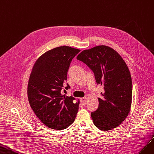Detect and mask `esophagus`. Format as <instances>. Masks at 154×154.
<instances>
[{
	"label": "esophagus",
	"mask_w": 154,
	"mask_h": 154,
	"mask_svg": "<svg viewBox=\"0 0 154 154\" xmlns=\"http://www.w3.org/2000/svg\"><path fill=\"white\" fill-rule=\"evenodd\" d=\"M81 102L82 105H86V102H87V97H82L81 99Z\"/></svg>",
	"instance_id": "obj_1"
}]
</instances>
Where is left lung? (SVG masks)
I'll return each mask as SVG.
<instances>
[{"label": "left lung", "instance_id": "8db88e82", "mask_svg": "<svg viewBox=\"0 0 154 154\" xmlns=\"http://www.w3.org/2000/svg\"><path fill=\"white\" fill-rule=\"evenodd\" d=\"M77 59L90 68L97 84L104 88L97 109L91 113L94 124L104 131L116 128L128 116L131 104L132 82L126 64L116 51L103 45L82 51Z\"/></svg>", "mask_w": 154, "mask_h": 154}]
</instances>
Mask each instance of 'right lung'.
I'll return each mask as SVG.
<instances>
[{"label": "right lung", "instance_id": "add662e5", "mask_svg": "<svg viewBox=\"0 0 154 154\" xmlns=\"http://www.w3.org/2000/svg\"><path fill=\"white\" fill-rule=\"evenodd\" d=\"M80 51L66 46L57 47L45 53L34 64L28 81V100L35 114L48 128L64 130L75 119L79 101L72 95H63L61 90L70 63ZM64 88L70 86L67 84Z\"/></svg>", "mask_w": 154, "mask_h": 154}]
</instances>
